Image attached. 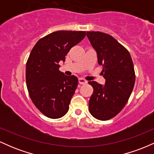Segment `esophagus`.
<instances>
[{"instance_id": "1", "label": "esophagus", "mask_w": 154, "mask_h": 154, "mask_svg": "<svg viewBox=\"0 0 154 154\" xmlns=\"http://www.w3.org/2000/svg\"><path fill=\"white\" fill-rule=\"evenodd\" d=\"M78 82L80 85H85V84H87V82H88L87 81L85 80V79H84L82 78H79L78 79Z\"/></svg>"}]
</instances>
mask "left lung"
Here are the masks:
<instances>
[{"label":"left lung","instance_id":"8db88e82","mask_svg":"<svg viewBox=\"0 0 154 154\" xmlns=\"http://www.w3.org/2000/svg\"><path fill=\"white\" fill-rule=\"evenodd\" d=\"M87 36L106 79L104 85L88 82L93 88L89 111L95 119L106 121L117 115L128 101L135 81L133 62L129 51L110 35L87 32Z\"/></svg>","mask_w":154,"mask_h":154}]
</instances>
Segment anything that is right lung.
I'll list each match as a JSON object with an SVG mask.
<instances>
[{
  "instance_id": "1",
  "label": "right lung",
  "mask_w": 154,
  "mask_h": 154,
  "mask_svg": "<svg viewBox=\"0 0 154 154\" xmlns=\"http://www.w3.org/2000/svg\"><path fill=\"white\" fill-rule=\"evenodd\" d=\"M85 31L60 30L43 37L33 47L26 64V82L30 98L42 114L62 117L78 84L75 76L59 71L60 61L85 37Z\"/></svg>"
}]
</instances>
